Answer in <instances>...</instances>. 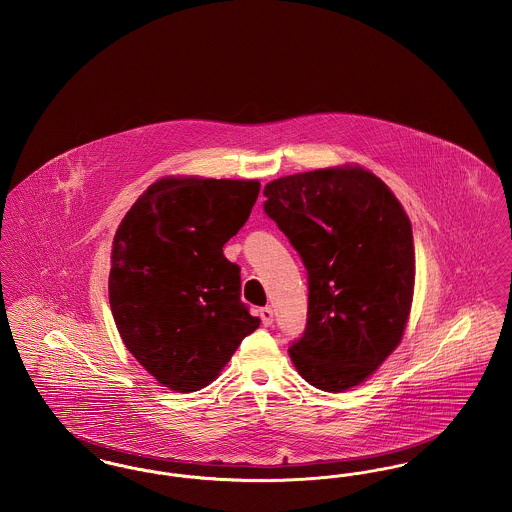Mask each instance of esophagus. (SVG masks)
I'll return each instance as SVG.
<instances>
[{
	"label": "esophagus",
	"instance_id": "esophagus-1",
	"mask_svg": "<svg viewBox=\"0 0 512 512\" xmlns=\"http://www.w3.org/2000/svg\"><path fill=\"white\" fill-rule=\"evenodd\" d=\"M259 317H261L265 326H270V324H272V320H274V313H272V309H270V307H263V309L259 311Z\"/></svg>",
	"mask_w": 512,
	"mask_h": 512
}]
</instances>
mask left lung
<instances>
[{
	"label": "left lung",
	"mask_w": 512,
	"mask_h": 512,
	"mask_svg": "<svg viewBox=\"0 0 512 512\" xmlns=\"http://www.w3.org/2000/svg\"><path fill=\"white\" fill-rule=\"evenodd\" d=\"M265 213L307 268V326L290 345L318 390L359 386L403 338L414 290L413 228L390 188L361 167L272 180Z\"/></svg>",
	"instance_id": "obj_1"
}]
</instances>
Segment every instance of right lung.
Masks as SVG:
<instances>
[{
    "label": "right lung",
    "instance_id": "1",
    "mask_svg": "<svg viewBox=\"0 0 512 512\" xmlns=\"http://www.w3.org/2000/svg\"><path fill=\"white\" fill-rule=\"evenodd\" d=\"M257 180L161 178L115 234L109 303L126 349L172 391L209 386L261 324L222 247L249 219Z\"/></svg>",
    "mask_w": 512,
    "mask_h": 512
}]
</instances>
